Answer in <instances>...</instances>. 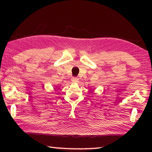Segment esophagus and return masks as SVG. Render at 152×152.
Instances as JSON below:
<instances>
[{"instance_id":"1","label":"esophagus","mask_w":152,"mask_h":152,"mask_svg":"<svg viewBox=\"0 0 152 152\" xmlns=\"http://www.w3.org/2000/svg\"><path fill=\"white\" fill-rule=\"evenodd\" d=\"M72 82H74H74H78V79L77 78H72Z\"/></svg>"}]
</instances>
